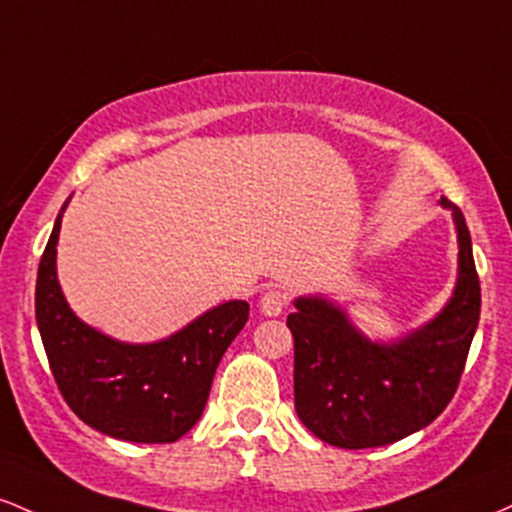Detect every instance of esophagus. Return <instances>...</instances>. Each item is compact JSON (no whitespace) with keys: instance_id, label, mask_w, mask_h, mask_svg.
Wrapping results in <instances>:
<instances>
[{"instance_id":"34e87169","label":"esophagus","mask_w":512,"mask_h":512,"mask_svg":"<svg viewBox=\"0 0 512 512\" xmlns=\"http://www.w3.org/2000/svg\"><path fill=\"white\" fill-rule=\"evenodd\" d=\"M287 302H290V297H287L285 290H280V287H268L261 295L258 307H261V312L266 314V317H278V314L287 307Z\"/></svg>"}]
</instances>
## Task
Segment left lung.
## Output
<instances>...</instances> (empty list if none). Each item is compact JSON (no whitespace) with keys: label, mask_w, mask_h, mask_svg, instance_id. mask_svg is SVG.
<instances>
[{"label":"left lung","mask_w":512,"mask_h":512,"mask_svg":"<svg viewBox=\"0 0 512 512\" xmlns=\"http://www.w3.org/2000/svg\"><path fill=\"white\" fill-rule=\"evenodd\" d=\"M452 210L459 241L457 287L430 324L392 346L367 341L346 314L321 297H300L287 317L295 338V409L329 445L365 450L426 428L445 411L467 365L481 312L472 237Z\"/></svg>","instance_id":"left-lung-1"}]
</instances>
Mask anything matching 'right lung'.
<instances>
[{
	"label": "right lung",
	"instance_id": "add662e5",
	"mask_svg": "<svg viewBox=\"0 0 512 512\" xmlns=\"http://www.w3.org/2000/svg\"><path fill=\"white\" fill-rule=\"evenodd\" d=\"M65 205L40 256L36 283V321L57 389L99 433L128 442H176L203 416L212 377L244 329L249 304H220L149 346L103 336L74 317L57 285L55 246Z\"/></svg>",
	"mask_w": 512,
	"mask_h": 512
}]
</instances>
